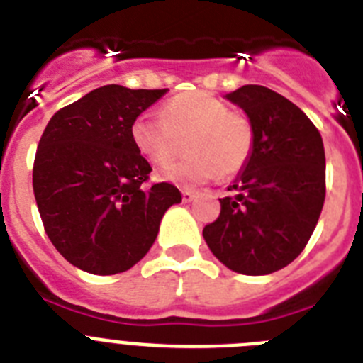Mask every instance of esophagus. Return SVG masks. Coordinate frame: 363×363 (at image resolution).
Listing matches in <instances>:
<instances>
[{
	"label": "esophagus",
	"mask_w": 363,
	"mask_h": 363,
	"mask_svg": "<svg viewBox=\"0 0 363 363\" xmlns=\"http://www.w3.org/2000/svg\"><path fill=\"white\" fill-rule=\"evenodd\" d=\"M182 198H184V201H192L196 198V192L191 191V189H184V191H182Z\"/></svg>",
	"instance_id": "1"
}]
</instances>
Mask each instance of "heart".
<instances>
[{
    "instance_id": "heart-1",
    "label": "heart",
    "mask_w": 363,
    "mask_h": 363,
    "mask_svg": "<svg viewBox=\"0 0 363 363\" xmlns=\"http://www.w3.org/2000/svg\"><path fill=\"white\" fill-rule=\"evenodd\" d=\"M184 136L187 156L163 169L162 178L185 187L203 184L218 174L236 176L255 150L251 120L205 91L174 96L163 105L162 118L142 112L130 123L134 149L154 165L171 162L176 140Z\"/></svg>"
}]
</instances>
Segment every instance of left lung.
Returning a JSON list of instances; mask_svg holds the SVG:
<instances>
[{"label": "left lung", "mask_w": 363, "mask_h": 363, "mask_svg": "<svg viewBox=\"0 0 363 363\" xmlns=\"http://www.w3.org/2000/svg\"><path fill=\"white\" fill-rule=\"evenodd\" d=\"M255 127V150L203 227L213 255L230 271L271 274L298 258L325 201V152L318 129L293 101L262 85L227 94Z\"/></svg>", "instance_id": "8db88e82"}]
</instances>
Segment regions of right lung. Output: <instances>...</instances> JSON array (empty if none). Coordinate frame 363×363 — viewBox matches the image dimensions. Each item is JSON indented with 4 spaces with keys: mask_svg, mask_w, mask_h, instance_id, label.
<instances>
[{
    "mask_svg": "<svg viewBox=\"0 0 363 363\" xmlns=\"http://www.w3.org/2000/svg\"><path fill=\"white\" fill-rule=\"evenodd\" d=\"M167 89L104 85L60 108L40 138L32 187L57 252L91 274L138 264L160 221L182 201L174 185L149 184L152 167L130 142V123Z\"/></svg>",
    "mask_w": 363,
    "mask_h": 363,
    "instance_id": "obj_1",
    "label": "right lung"
}]
</instances>
